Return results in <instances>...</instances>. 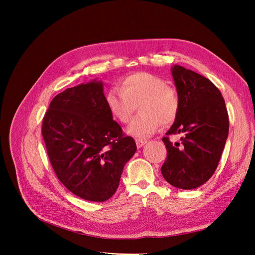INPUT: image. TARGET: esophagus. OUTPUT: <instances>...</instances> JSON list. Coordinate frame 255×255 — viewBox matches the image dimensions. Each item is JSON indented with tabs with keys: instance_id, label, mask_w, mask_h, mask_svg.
<instances>
[{
	"instance_id": "1",
	"label": "esophagus",
	"mask_w": 255,
	"mask_h": 255,
	"mask_svg": "<svg viewBox=\"0 0 255 255\" xmlns=\"http://www.w3.org/2000/svg\"><path fill=\"white\" fill-rule=\"evenodd\" d=\"M146 143V140L145 139H136V145L137 148H141V146Z\"/></svg>"
}]
</instances>
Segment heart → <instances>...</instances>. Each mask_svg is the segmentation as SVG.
Segmentation results:
<instances>
[{
    "label": "heart",
    "instance_id": "b5f03b06",
    "mask_svg": "<svg viewBox=\"0 0 255 255\" xmlns=\"http://www.w3.org/2000/svg\"><path fill=\"white\" fill-rule=\"evenodd\" d=\"M107 110L115 120L128 123L135 107L140 114L130 122L127 132L138 138L154 134L161 123L169 126L180 109L176 91L159 76L149 72H135L123 78L120 89H112L105 97Z\"/></svg>",
    "mask_w": 255,
    "mask_h": 255
}]
</instances>
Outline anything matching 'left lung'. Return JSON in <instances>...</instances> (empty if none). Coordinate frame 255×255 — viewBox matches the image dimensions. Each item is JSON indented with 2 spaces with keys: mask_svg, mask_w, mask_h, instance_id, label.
I'll list each match as a JSON object with an SVG mask.
<instances>
[{
  "mask_svg": "<svg viewBox=\"0 0 255 255\" xmlns=\"http://www.w3.org/2000/svg\"><path fill=\"white\" fill-rule=\"evenodd\" d=\"M171 73L180 109L166 135L182 137L174 143L163 138L167 160L160 171L172 186L195 189L217 169L229 135L228 111L221 92L208 79L179 65Z\"/></svg>",
  "mask_w": 255,
  "mask_h": 255,
  "instance_id": "1",
  "label": "left lung"
}]
</instances>
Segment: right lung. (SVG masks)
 <instances>
[{
  "instance_id": "obj_1",
  "label": "right lung",
  "mask_w": 255,
  "mask_h": 255,
  "mask_svg": "<svg viewBox=\"0 0 255 255\" xmlns=\"http://www.w3.org/2000/svg\"><path fill=\"white\" fill-rule=\"evenodd\" d=\"M102 81L68 88L55 96L42 122V137L58 180L87 201L104 202L137 146L107 110Z\"/></svg>"
}]
</instances>
